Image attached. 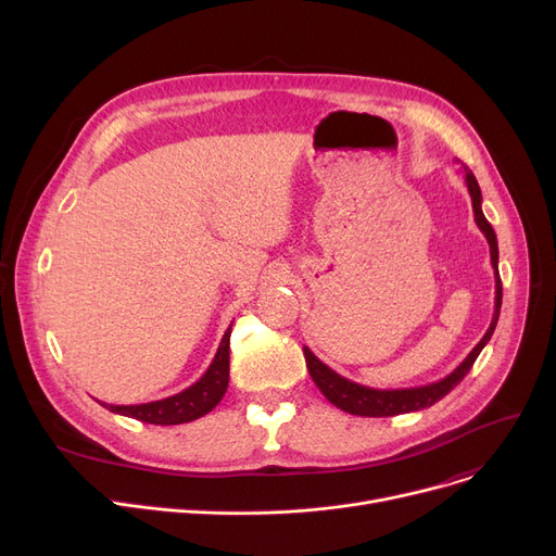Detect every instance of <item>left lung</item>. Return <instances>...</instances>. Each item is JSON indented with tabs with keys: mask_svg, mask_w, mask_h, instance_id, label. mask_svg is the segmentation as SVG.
Here are the masks:
<instances>
[{
	"mask_svg": "<svg viewBox=\"0 0 556 556\" xmlns=\"http://www.w3.org/2000/svg\"><path fill=\"white\" fill-rule=\"evenodd\" d=\"M464 180L471 193L476 223L486 237L489 252H491V266H493V275H495V308H493V317H491V325H489L486 333L471 349V354L462 361V365L457 369H453L446 378H442V381L421 386V388H405V390H374V388L358 386L354 381H349V378L336 374L331 367H327L323 361H319L308 346H304V358H306V367H308L313 383L336 407H340V410H344L349 415H358V417H394V415L424 410V407H430L432 403L444 399L462 381V378L471 371L484 344L491 340L495 325H498L501 304H503V283H501V275H498V239H495L493 227L489 225V220L482 214V191H480L476 175L466 166H464Z\"/></svg>",
	"mask_w": 556,
	"mask_h": 556,
	"instance_id": "obj_1",
	"label": "left lung"
}]
</instances>
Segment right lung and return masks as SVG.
I'll return each instance as SVG.
<instances>
[{"label":"right lung","instance_id":"1","mask_svg":"<svg viewBox=\"0 0 556 556\" xmlns=\"http://www.w3.org/2000/svg\"><path fill=\"white\" fill-rule=\"evenodd\" d=\"M229 333L231 325L225 331L218 352L210 365V369L200 376V381L189 386L187 390L151 401V403H139V405H108L110 413L132 417L143 424H155V426H175V424H189L202 415L212 413L214 407L220 403L223 394L227 392L229 383Z\"/></svg>","mask_w":556,"mask_h":556}]
</instances>
